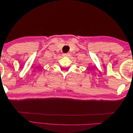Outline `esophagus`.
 <instances>
[{"instance_id":"1","label":"esophagus","mask_w":133,"mask_h":133,"mask_svg":"<svg viewBox=\"0 0 133 133\" xmlns=\"http://www.w3.org/2000/svg\"><path fill=\"white\" fill-rule=\"evenodd\" d=\"M63 56H64V57H69V53H64L63 54Z\"/></svg>"}]
</instances>
